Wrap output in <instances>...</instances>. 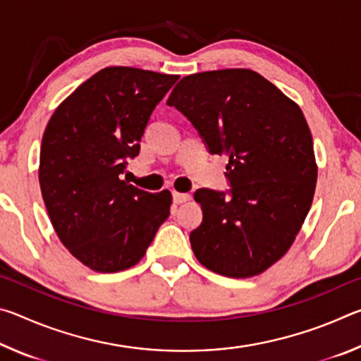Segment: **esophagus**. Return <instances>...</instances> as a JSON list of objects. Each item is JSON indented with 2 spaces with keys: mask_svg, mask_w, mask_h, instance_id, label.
<instances>
[{
  "mask_svg": "<svg viewBox=\"0 0 361 361\" xmlns=\"http://www.w3.org/2000/svg\"><path fill=\"white\" fill-rule=\"evenodd\" d=\"M172 195H173V202L175 204H183V202H186V200L191 199V195L186 194V192H176V191H173Z\"/></svg>",
  "mask_w": 361,
  "mask_h": 361,
  "instance_id": "obj_1",
  "label": "esophagus"
}]
</instances>
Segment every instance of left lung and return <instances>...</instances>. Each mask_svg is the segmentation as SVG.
Wrapping results in <instances>:
<instances>
[{
    "mask_svg": "<svg viewBox=\"0 0 361 361\" xmlns=\"http://www.w3.org/2000/svg\"><path fill=\"white\" fill-rule=\"evenodd\" d=\"M189 119L210 154H226L228 192L197 189L202 223L189 235L202 266L245 279L288 252L312 205L317 164L304 114L253 70L183 78L167 100Z\"/></svg>",
    "mask_w": 361,
    "mask_h": 361,
    "instance_id": "left-lung-1",
    "label": "left lung"
}]
</instances>
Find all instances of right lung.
I'll use <instances>...</instances> for the list:
<instances>
[{
	"mask_svg": "<svg viewBox=\"0 0 361 361\" xmlns=\"http://www.w3.org/2000/svg\"><path fill=\"white\" fill-rule=\"evenodd\" d=\"M176 75L108 66L60 103L42 135L39 185L60 242L97 272L135 266L170 215L172 194L121 180Z\"/></svg>",
	"mask_w": 361,
	"mask_h": 361,
	"instance_id": "obj_1",
	"label": "right lung"
}]
</instances>
